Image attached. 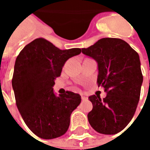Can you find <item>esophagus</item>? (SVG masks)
Returning <instances> with one entry per match:
<instances>
[{"label": "esophagus", "mask_w": 150, "mask_h": 150, "mask_svg": "<svg viewBox=\"0 0 150 150\" xmlns=\"http://www.w3.org/2000/svg\"><path fill=\"white\" fill-rule=\"evenodd\" d=\"M88 100V98H87V97H86V96H82V101H85V100Z\"/></svg>", "instance_id": "esophagus-1"}]
</instances>
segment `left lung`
I'll use <instances>...</instances> for the list:
<instances>
[{
  "label": "left lung",
  "instance_id": "1",
  "mask_svg": "<svg viewBox=\"0 0 150 150\" xmlns=\"http://www.w3.org/2000/svg\"><path fill=\"white\" fill-rule=\"evenodd\" d=\"M82 52L96 61L98 86L107 93L103 100L97 95L89 97L93 103L89 124L99 133L117 134L129 124L139 101L143 82L139 56L117 38L100 39Z\"/></svg>",
  "mask_w": 150,
  "mask_h": 150
}]
</instances>
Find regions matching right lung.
Here are the masks:
<instances>
[{
	"label": "right lung",
	"mask_w": 150,
	"mask_h": 150,
	"mask_svg": "<svg viewBox=\"0 0 150 150\" xmlns=\"http://www.w3.org/2000/svg\"><path fill=\"white\" fill-rule=\"evenodd\" d=\"M80 48L60 50L43 38L27 44L16 58L12 88L16 105L28 128L38 137L52 139L68 131L70 117L81 103L73 92H54L55 79L68 59Z\"/></svg>",
	"instance_id": "right-lung-1"
}]
</instances>
